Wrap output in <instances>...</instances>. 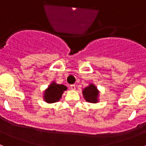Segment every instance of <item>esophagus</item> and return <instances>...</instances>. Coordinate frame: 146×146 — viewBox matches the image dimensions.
Wrapping results in <instances>:
<instances>
[{"label":"esophagus","mask_w":146,"mask_h":146,"mask_svg":"<svg viewBox=\"0 0 146 146\" xmlns=\"http://www.w3.org/2000/svg\"><path fill=\"white\" fill-rule=\"evenodd\" d=\"M70 88H71V89H72V90H75L76 89V86L75 85H71L70 86Z\"/></svg>","instance_id":"1"}]
</instances>
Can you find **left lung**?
<instances>
[{
  "mask_svg": "<svg viewBox=\"0 0 146 146\" xmlns=\"http://www.w3.org/2000/svg\"><path fill=\"white\" fill-rule=\"evenodd\" d=\"M82 94L85 99L88 102L96 103L99 102V91L94 84H90L82 90Z\"/></svg>",
  "mask_w": 146,
  "mask_h": 146,
  "instance_id": "left-lung-1",
  "label": "left lung"
}]
</instances>
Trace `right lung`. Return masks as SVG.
Here are the masks:
<instances>
[{
  "label": "right lung",
  "mask_w": 146,
  "mask_h": 146,
  "mask_svg": "<svg viewBox=\"0 0 146 146\" xmlns=\"http://www.w3.org/2000/svg\"><path fill=\"white\" fill-rule=\"evenodd\" d=\"M67 90L66 86L59 85L52 82L44 93V99L47 103H54L58 102L61 98L64 91Z\"/></svg>",
  "instance_id": "right-lung-1"
}]
</instances>
